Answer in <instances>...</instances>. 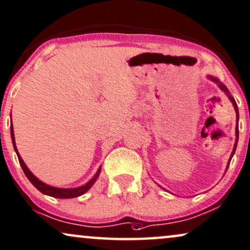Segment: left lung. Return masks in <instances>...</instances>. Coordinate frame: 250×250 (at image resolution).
I'll return each mask as SVG.
<instances>
[{
  "instance_id": "8db88e82",
  "label": "left lung",
  "mask_w": 250,
  "mask_h": 250,
  "mask_svg": "<svg viewBox=\"0 0 250 250\" xmlns=\"http://www.w3.org/2000/svg\"><path fill=\"white\" fill-rule=\"evenodd\" d=\"M207 78H208L209 80H211L212 83H215L217 86L219 87L220 89L223 90V92H224L226 95H228V97H229V101L232 102V104H233V106H234V110H235V113H236V126H235V144H234V147H233V150H232V154H231V156H229V162H228V167H226V171H228V168H229V162H231V160H232V157H233V155H234V153H235V149H236V145H238V140H239V110H238V105H236V103H235V100H234V97H233L231 94H229V90L228 89V87H226L224 83H220L219 82V79L218 78H216V77H212V76H207ZM161 187V186H160ZM162 188H163V187H162ZM164 189V188H163Z\"/></svg>"
}]
</instances>
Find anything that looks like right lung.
Segmentation results:
<instances>
[{"instance_id":"right-lung-1","label":"right lung","mask_w":250,"mask_h":250,"mask_svg":"<svg viewBox=\"0 0 250 250\" xmlns=\"http://www.w3.org/2000/svg\"><path fill=\"white\" fill-rule=\"evenodd\" d=\"M10 134H11L12 145H14V149H15L16 154H17L19 163H21V167L22 168V171H24L25 176L27 177V179L30 180L32 184H33V186L35 187V188L40 190V192L42 194H44V195L56 197V199H72V197H78V196L83 195V194H85L87 190H88L90 187L95 184V181L97 180V178H99V176H100V172H101V167L97 168L96 173L94 174V177L92 178V179H90L89 181H87L85 185H82V186H79V187H74V188H61V187L50 186V185L43 183V181H41L39 178L35 177L34 174L30 171V168L26 167V164L24 163V161H22V158L21 157V155H19V153H18L17 147H16L14 126H12V122L10 125Z\"/></svg>"}]
</instances>
